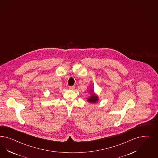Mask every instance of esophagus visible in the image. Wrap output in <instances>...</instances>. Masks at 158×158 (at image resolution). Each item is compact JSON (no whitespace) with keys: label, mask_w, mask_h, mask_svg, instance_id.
<instances>
[{"label":"esophagus","mask_w":158,"mask_h":158,"mask_svg":"<svg viewBox=\"0 0 158 158\" xmlns=\"http://www.w3.org/2000/svg\"><path fill=\"white\" fill-rule=\"evenodd\" d=\"M75 86H69V89H71V90H73V89H75Z\"/></svg>","instance_id":"34e87169"}]
</instances>
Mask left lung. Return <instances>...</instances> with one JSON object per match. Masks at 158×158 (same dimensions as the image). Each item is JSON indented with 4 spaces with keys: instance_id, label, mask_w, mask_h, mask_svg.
I'll use <instances>...</instances> for the list:
<instances>
[{
    "instance_id": "1",
    "label": "left lung",
    "mask_w": 158,
    "mask_h": 158,
    "mask_svg": "<svg viewBox=\"0 0 158 158\" xmlns=\"http://www.w3.org/2000/svg\"><path fill=\"white\" fill-rule=\"evenodd\" d=\"M89 94H90L91 96L87 99V101L88 102H89V103H96L99 100L98 97L94 93L93 89H91V90L89 91Z\"/></svg>"
}]
</instances>
